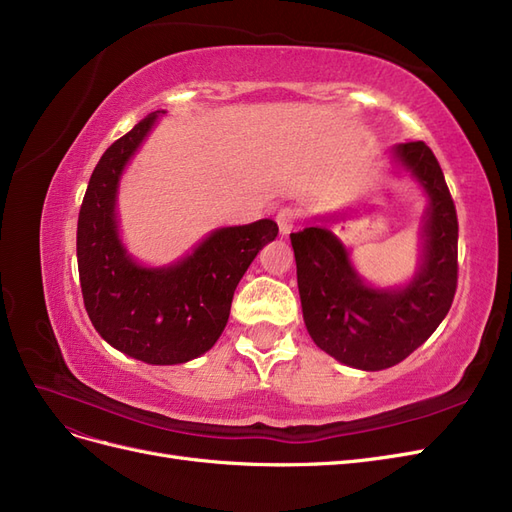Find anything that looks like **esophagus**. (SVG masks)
I'll list each match as a JSON object with an SVG mask.
<instances>
[{
    "label": "esophagus",
    "mask_w": 512,
    "mask_h": 512,
    "mask_svg": "<svg viewBox=\"0 0 512 512\" xmlns=\"http://www.w3.org/2000/svg\"><path fill=\"white\" fill-rule=\"evenodd\" d=\"M298 221H300V210H295L291 206L280 208L276 214V223H278V229L283 236H289L295 229V225H298Z\"/></svg>",
    "instance_id": "34e87169"
}]
</instances>
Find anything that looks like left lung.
<instances>
[{
	"mask_svg": "<svg viewBox=\"0 0 512 512\" xmlns=\"http://www.w3.org/2000/svg\"><path fill=\"white\" fill-rule=\"evenodd\" d=\"M395 159L430 197L417 274L402 289H374L323 225L291 234L304 323L321 351L359 370L400 364L447 317L457 289V212L432 148L404 142Z\"/></svg>",
	"mask_w": 512,
	"mask_h": 512,
	"instance_id": "8db88e82",
	"label": "left lung"
}]
</instances>
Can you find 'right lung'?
<instances>
[{"label": "right lung", "mask_w": 512, "mask_h": 512, "mask_svg": "<svg viewBox=\"0 0 512 512\" xmlns=\"http://www.w3.org/2000/svg\"><path fill=\"white\" fill-rule=\"evenodd\" d=\"M157 114L108 146L95 166L78 212L76 255L82 300L100 336L144 364L174 366L219 340L240 278L276 238L278 225L261 219L221 227L168 268H142L131 259L117 232V189Z\"/></svg>", "instance_id": "1"}]
</instances>
